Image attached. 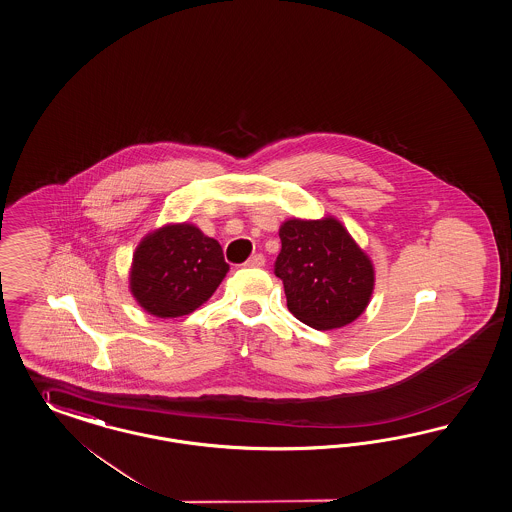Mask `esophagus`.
<instances>
[{
    "label": "esophagus",
    "instance_id": "obj_1",
    "mask_svg": "<svg viewBox=\"0 0 512 512\" xmlns=\"http://www.w3.org/2000/svg\"><path fill=\"white\" fill-rule=\"evenodd\" d=\"M246 266H253V268H259V266H265V257L261 255V253H257V255H253V257H249V261H247Z\"/></svg>",
    "mask_w": 512,
    "mask_h": 512
}]
</instances>
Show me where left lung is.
<instances>
[{
	"label": "left lung",
	"instance_id": "1",
	"mask_svg": "<svg viewBox=\"0 0 512 512\" xmlns=\"http://www.w3.org/2000/svg\"><path fill=\"white\" fill-rule=\"evenodd\" d=\"M280 240L274 272L295 318L318 331H331L367 310L374 265L336 217H291L280 227Z\"/></svg>",
	"mask_w": 512,
	"mask_h": 512
}]
</instances>
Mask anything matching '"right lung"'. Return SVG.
<instances>
[{"label": "right lung", "mask_w": 512, "mask_h": 512, "mask_svg": "<svg viewBox=\"0 0 512 512\" xmlns=\"http://www.w3.org/2000/svg\"><path fill=\"white\" fill-rule=\"evenodd\" d=\"M229 272L223 249L193 223H170L141 238L130 293L155 318H179L212 297Z\"/></svg>", "instance_id": "add662e5"}]
</instances>
